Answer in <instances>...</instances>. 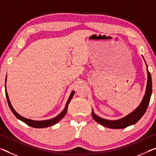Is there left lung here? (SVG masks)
<instances>
[{"mask_svg": "<svg viewBox=\"0 0 156 156\" xmlns=\"http://www.w3.org/2000/svg\"><path fill=\"white\" fill-rule=\"evenodd\" d=\"M143 58V56H142ZM144 59V58H143ZM145 61V60H144ZM147 66V87L146 91H145L144 96L143 97L141 103L140 104L139 106L133 111V112L129 113L127 115L125 116L120 119L115 120H109L107 119H104L98 116L95 114L94 110L92 109L91 115L94 120L100 125L105 126V127L110 128V129H123L126 128L127 126L134 125L142 117V115L146 112L148 105L149 104L150 98H151V94H152V80L151 73L148 70V67L147 63L145 62Z\"/></svg>", "mask_w": 156, "mask_h": 156, "instance_id": "8db88e82", "label": "left lung"}]
</instances>
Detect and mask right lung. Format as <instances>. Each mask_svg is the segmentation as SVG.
<instances>
[{
    "mask_svg": "<svg viewBox=\"0 0 156 156\" xmlns=\"http://www.w3.org/2000/svg\"><path fill=\"white\" fill-rule=\"evenodd\" d=\"M6 80H7V76H6V78H5V95H6L7 102H8V105H9L10 109H11L12 113H14V115L18 118V119L20 120L21 121H23V122L27 124V125L31 126V127H34V128L48 127V126H51L52 125H54L55 124L58 122L59 121L66 115V113H67V109H68V105H69V104L71 100L72 99L73 94H74V93H75L74 91H72V93H71L70 96H69V98L67 100V103H66V105H65L64 109H63L62 112H60L59 114L57 116H56L55 118H51V119H49V120H33L28 119V118H26L25 117L21 116L20 114H18V113L16 112L14 108H13L12 105H11V102H10V100L9 99V96H8V94H7V91L6 90Z\"/></svg>",
    "mask_w": 156,
    "mask_h": 156,
    "instance_id": "add662e5",
    "label": "right lung"
}]
</instances>
